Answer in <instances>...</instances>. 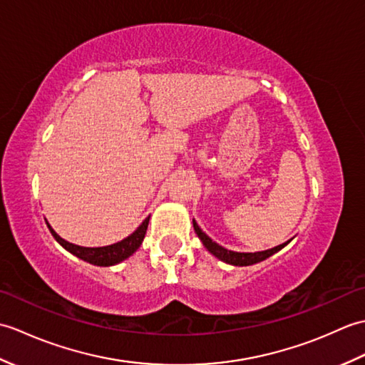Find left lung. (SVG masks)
Here are the masks:
<instances>
[{
	"label": "left lung",
	"mask_w": 365,
	"mask_h": 365,
	"mask_svg": "<svg viewBox=\"0 0 365 365\" xmlns=\"http://www.w3.org/2000/svg\"><path fill=\"white\" fill-rule=\"evenodd\" d=\"M192 226H195V230H196L197 237L200 238V242L204 243V246L215 255V257H218L220 260L230 263V265H237V267L254 265V263H259L262 260H265V259L269 257V255H273L277 251H281L282 247L287 246V243H289V242L282 243V245H279L276 247H271V250L262 251V252H234V251H227L226 247L220 246L218 243H215L210 237L205 235L204 232L200 230V227L197 226V222L195 220H192Z\"/></svg>",
	"instance_id": "8db88e82"
}]
</instances>
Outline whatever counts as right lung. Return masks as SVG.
Returning a JSON list of instances; mask_svg holds the SVG:
<instances>
[{
  "mask_svg": "<svg viewBox=\"0 0 365 365\" xmlns=\"http://www.w3.org/2000/svg\"><path fill=\"white\" fill-rule=\"evenodd\" d=\"M150 218V216H149ZM149 218H145L143 221L141 226H139L133 234L128 235L127 238H123L122 242L114 243L111 246H103V247H83V246H76L73 243H68L66 240L61 238L56 232H54L50 226V232L51 235L56 238V242L66 247L68 252H72L76 257H80L84 262H89L92 265H98V267H110V265H115L122 260L128 259L131 254H133L139 246H141L143 240L145 237V230L147 226H149ZM48 224V222H46Z\"/></svg>",
  "mask_w": 365,
  "mask_h": 365,
  "instance_id": "add662e5",
  "label": "right lung"
}]
</instances>
